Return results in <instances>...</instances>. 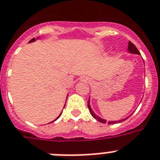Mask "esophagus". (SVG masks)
<instances>
[{
	"mask_svg": "<svg viewBox=\"0 0 160 160\" xmlns=\"http://www.w3.org/2000/svg\"><path fill=\"white\" fill-rule=\"evenodd\" d=\"M84 80H85L86 82H89V78H84Z\"/></svg>",
	"mask_w": 160,
	"mask_h": 160,
	"instance_id": "esophagus-1",
	"label": "esophagus"
}]
</instances>
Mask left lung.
<instances>
[{"label":"left lung","mask_w":160,"mask_h":160,"mask_svg":"<svg viewBox=\"0 0 160 160\" xmlns=\"http://www.w3.org/2000/svg\"><path fill=\"white\" fill-rule=\"evenodd\" d=\"M128 51L130 52V53H133V54H138V55H140V52L139 51L137 50V48L136 47V46L134 44H133L132 42H129L128 43ZM88 109H89V111L90 113H91V114L92 115V117L94 118H96L97 121H99V122H102V123H106V120L105 119H102V118H101L99 116H97L96 114H95V113L93 111H92V109H91V106H90V103H89V101H88ZM127 118H125V119H122V120H119V121H113V122H109V124H113V123H117V122H122V121H124V120H126Z\"/></svg>","instance_id":"1"}]
</instances>
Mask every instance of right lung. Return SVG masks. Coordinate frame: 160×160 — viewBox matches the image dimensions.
<instances>
[{
  "mask_svg": "<svg viewBox=\"0 0 160 160\" xmlns=\"http://www.w3.org/2000/svg\"><path fill=\"white\" fill-rule=\"evenodd\" d=\"M34 41H35V38H32V39H31V40H30V42H34ZM60 115H61V113H60V114H59V116H60ZM59 117H58V118H59ZM57 118H56V119H57ZM56 119H55V120H56Z\"/></svg>",
  "mask_w": 160,
  "mask_h": 160,
  "instance_id": "1",
  "label": "right lung"
}]
</instances>
